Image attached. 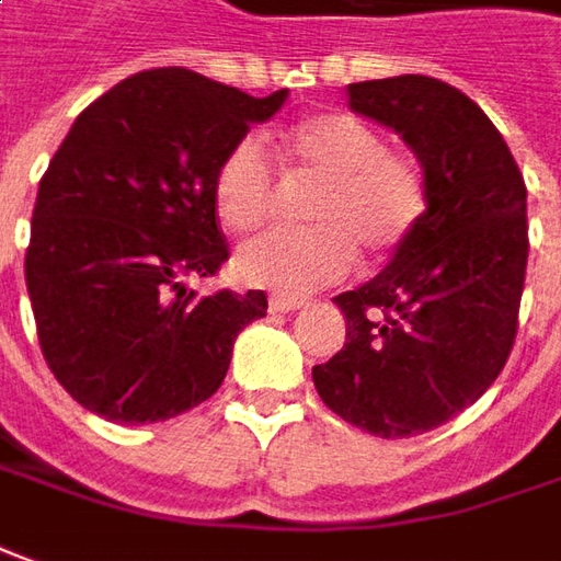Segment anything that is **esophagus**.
<instances>
[{"label":"esophagus","instance_id":"34e87169","mask_svg":"<svg viewBox=\"0 0 561 561\" xmlns=\"http://www.w3.org/2000/svg\"><path fill=\"white\" fill-rule=\"evenodd\" d=\"M268 308H272L274 314H293V311L305 308V299H293V296H272V299H268Z\"/></svg>","mask_w":561,"mask_h":561}]
</instances>
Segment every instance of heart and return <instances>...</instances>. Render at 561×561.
<instances>
[{"mask_svg": "<svg viewBox=\"0 0 561 561\" xmlns=\"http://www.w3.org/2000/svg\"><path fill=\"white\" fill-rule=\"evenodd\" d=\"M293 183H314L302 214L311 226L268 231L243 243L234 268L247 284L277 293H311L342 280L360 247L388 256L415 231L424 210V180L412 158L388 149L376 127L345 112H323L289 130L277 146ZM277 170L256 137L222 156L214 204L229 231L259 229L274 210Z\"/></svg>", "mask_w": 561, "mask_h": 561, "instance_id": "b5f03b06", "label": "heart"}]
</instances>
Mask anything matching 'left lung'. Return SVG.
I'll use <instances>...</instances> for the list:
<instances>
[{
    "mask_svg": "<svg viewBox=\"0 0 561 561\" xmlns=\"http://www.w3.org/2000/svg\"><path fill=\"white\" fill-rule=\"evenodd\" d=\"M347 106L403 137L427 207L373 280L332 299L345 345L311 376L339 419L403 439L477 403L507 363L528 262L525 183L489 115L446 81H357Z\"/></svg>",
    "mask_w": 561,
    "mask_h": 561,
    "instance_id": "8db88e82",
    "label": "left lung"
}]
</instances>
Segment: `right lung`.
I'll return each instance as SVG.
<instances>
[{"instance_id":"obj_1","label":"right lung","mask_w":561,"mask_h":561,"mask_svg":"<svg viewBox=\"0 0 561 561\" xmlns=\"http://www.w3.org/2000/svg\"><path fill=\"white\" fill-rule=\"evenodd\" d=\"M289 91L250 96L192 72H137L69 127L38 183L26 289L54 378L100 419L152 424L214 397L262 289L195 296L229 259L222 156Z\"/></svg>"}]
</instances>
